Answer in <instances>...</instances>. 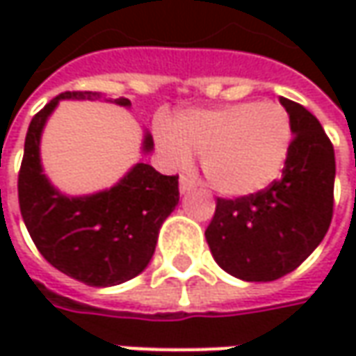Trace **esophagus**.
I'll return each instance as SVG.
<instances>
[{
	"instance_id": "obj_1",
	"label": "esophagus",
	"mask_w": 356,
	"mask_h": 356,
	"mask_svg": "<svg viewBox=\"0 0 356 356\" xmlns=\"http://www.w3.org/2000/svg\"><path fill=\"white\" fill-rule=\"evenodd\" d=\"M192 188H194V182H192L190 178L182 176V178H180V194H188Z\"/></svg>"
}]
</instances>
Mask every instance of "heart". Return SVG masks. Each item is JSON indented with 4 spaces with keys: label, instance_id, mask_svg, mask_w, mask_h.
I'll use <instances>...</instances> for the list:
<instances>
[{
    "label": "heart",
    "instance_id": "b5f03b06",
    "mask_svg": "<svg viewBox=\"0 0 356 356\" xmlns=\"http://www.w3.org/2000/svg\"><path fill=\"white\" fill-rule=\"evenodd\" d=\"M154 138L164 162L182 170L200 152L202 172L224 196H252L273 184L287 160L293 127L273 101H245L216 108L182 111L158 118Z\"/></svg>",
    "mask_w": 356,
    "mask_h": 356
}]
</instances>
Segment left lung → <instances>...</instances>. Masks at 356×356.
Instances as JSON below:
<instances>
[{"instance_id": "obj_1", "label": "left lung", "mask_w": 356, "mask_h": 356, "mask_svg": "<svg viewBox=\"0 0 356 356\" xmlns=\"http://www.w3.org/2000/svg\"><path fill=\"white\" fill-rule=\"evenodd\" d=\"M293 140L277 182L252 196L218 198L206 229L216 264L243 281H275L301 266L333 218L335 150L305 106L280 97Z\"/></svg>"}]
</instances>
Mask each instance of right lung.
<instances>
[{
  "label": "right lung",
  "instance_id": "right-lung-1",
  "mask_svg": "<svg viewBox=\"0 0 356 356\" xmlns=\"http://www.w3.org/2000/svg\"><path fill=\"white\" fill-rule=\"evenodd\" d=\"M108 101L130 106L129 99H104L101 92L67 90L45 104L31 120L21 162L19 208L27 232L53 267L90 287H113L136 277L150 264L158 232L178 206V176H164L138 162L117 184L67 196L51 184L41 164V134L59 101ZM154 148L144 132L143 154Z\"/></svg>",
  "mask_w": 356,
  "mask_h": 356
}]
</instances>
